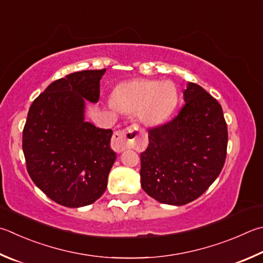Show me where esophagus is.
I'll return each instance as SVG.
<instances>
[{
    "mask_svg": "<svg viewBox=\"0 0 263 263\" xmlns=\"http://www.w3.org/2000/svg\"><path fill=\"white\" fill-rule=\"evenodd\" d=\"M138 133H139V126L137 124H133V125L128 126L127 128L115 132L111 139L112 149L117 153L125 151L126 148L135 144Z\"/></svg>",
    "mask_w": 263,
    "mask_h": 263,
    "instance_id": "1",
    "label": "esophagus"
}]
</instances>
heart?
<instances>
[{
    "label": "heart",
    "mask_w": 263,
    "mask_h": 263,
    "mask_svg": "<svg viewBox=\"0 0 263 263\" xmlns=\"http://www.w3.org/2000/svg\"><path fill=\"white\" fill-rule=\"evenodd\" d=\"M114 103L123 111L140 110L146 125H156L168 117L177 103V92L170 83L133 80L119 84L114 92Z\"/></svg>",
    "instance_id": "obj_1"
}]
</instances>
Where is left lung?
<instances>
[{
	"instance_id": "8db88e82",
	"label": "left lung",
	"mask_w": 263,
	"mask_h": 263,
	"mask_svg": "<svg viewBox=\"0 0 263 263\" xmlns=\"http://www.w3.org/2000/svg\"><path fill=\"white\" fill-rule=\"evenodd\" d=\"M185 103L170 122L148 130L140 154L141 187L162 203L183 206L198 199L226 163L228 126L217 100L189 83Z\"/></svg>"
}]
</instances>
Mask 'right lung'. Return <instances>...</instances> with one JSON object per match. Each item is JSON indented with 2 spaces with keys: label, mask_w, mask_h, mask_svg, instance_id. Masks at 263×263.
I'll use <instances>...</instances> for the list:
<instances>
[{
  "label": "right lung",
  "mask_w": 263,
  "mask_h": 263,
  "mask_svg": "<svg viewBox=\"0 0 263 263\" xmlns=\"http://www.w3.org/2000/svg\"><path fill=\"white\" fill-rule=\"evenodd\" d=\"M106 72L85 70L51 83L33 103L23 130L26 169L52 201L70 208L93 203L107 189L116 153L112 130L84 121L85 100L98 102Z\"/></svg>",
  "instance_id": "right-lung-1"
}]
</instances>
